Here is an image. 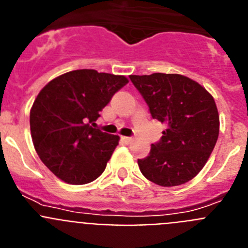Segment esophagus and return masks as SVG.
Returning <instances> with one entry per match:
<instances>
[{"label": "esophagus", "instance_id": "1", "mask_svg": "<svg viewBox=\"0 0 248 248\" xmlns=\"http://www.w3.org/2000/svg\"><path fill=\"white\" fill-rule=\"evenodd\" d=\"M122 139L123 141H125V143H131V141H133V138L130 137H122Z\"/></svg>", "mask_w": 248, "mask_h": 248}]
</instances>
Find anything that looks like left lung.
Segmentation results:
<instances>
[{
	"instance_id": "obj_1",
	"label": "left lung",
	"mask_w": 248,
	"mask_h": 248,
	"mask_svg": "<svg viewBox=\"0 0 248 248\" xmlns=\"http://www.w3.org/2000/svg\"><path fill=\"white\" fill-rule=\"evenodd\" d=\"M130 80L149 105L151 117L166 125L150 154L138 160L141 174L164 187L192 180L217 141L220 117L214 97L181 74L130 76Z\"/></svg>"
}]
</instances>
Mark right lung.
Instances as JSON below:
<instances>
[{
    "instance_id": "1",
    "label": "right lung",
    "mask_w": 248,
    "mask_h": 248,
    "mask_svg": "<svg viewBox=\"0 0 248 248\" xmlns=\"http://www.w3.org/2000/svg\"><path fill=\"white\" fill-rule=\"evenodd\" d=\"M124 76L94 69L67 72L45 85L30 113L31 137L42 163L72 185L94 181L105 170L120 138L95 125Z\"/></svg>"
}]
</instances>
